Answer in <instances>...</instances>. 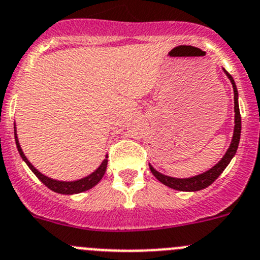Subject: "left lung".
Returning <instances> with one entry per match:
<instances>
[{"label": "left lung", "mask_w": 260, "mask_h": 260, "mask_svg": "<svg viewBox=\"0 0 260 260\" xmlns=\"http://www.w3.org/2000/svg\"><path fill=\"white\" fill-rule=\"evenodd\" d=\"M225 74L228 75V77L230 79L231 84H233V89H234V110H235V128H234V136H233V141L230 143V147L229 150L226 151L225 156L218 161V164H216L212 169H210L206 173L200 174V175L191 176V178H186V179H178V178H171V176L164 175V174L158 173L156 171L152 166L150 165V170L151 173L153 174L156 179L158 181L164 184V185H168L169 188L176 189V190H181V191H197L201 190V189L207 188L208 185L213 183L218 176L221 175L223 170L226 169V166L230 164L231 158L235 156L236 150H238L239 146V141H240V133H241V115H240V110H239V102H238V89H236L235 81H234L233 76L229 74L226 70H223Z\"/></svg>", "instance_id": "left-lung-1"}]
</instances>
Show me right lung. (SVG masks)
<instances>
[{
	"mask_svg": "<svg viewBox=\"0 0 260 260\" xmlns=\"http://www.w3.org/2000/svg\"><path fill=\"white\" fill-rule=\"evenodd\" d=\"M15 141H16V146H17V150H19L20 156L22 157V160L26 162V165L29 166L30 170L38 176L40 181H42L44 185H47L50 190L55 191V193H60V194H76V193H82L85 190H89L91 189L92 186L96 185L102 178L104 176L105 170H107V165H108V155L105 156L104 161L102 162V165L96 169L92 174H90L89 176L86 178H82L80 180H75V181H59V180H54V179H50L48 176L43 175L42 173L37 170L29 162V160L26 158V156L24 155L22 152L21 147L19 145V141H17V136H16V131H15Z\"/></svg>",
	"mask_w": 260,
	"mask_h": 260,
	"instance_id": "right-lung-1",
	"label": "right lung"
}]
</instances>
